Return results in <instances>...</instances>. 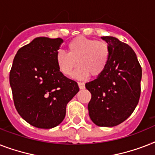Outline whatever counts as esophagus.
I'll use <instances>...</instances> for the list:
<instances>
[{"label": "esophagus", "mask_w": 155, "mask_h": 155, "mask_svg": "<svg viewBox=\"0 0 155 155\" xmlns=\"http://www.w3.org/2000/svg\"><path fill=\"white\" fill-rule=\"evenodd\" d=\"M78 85H79V87H80V89H84V88H85V84H84V83H81V82H79V83H78Z\"/></svg>", "instance_id": "obj_1"}]
</instances>
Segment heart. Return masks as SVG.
<instances>
[{"label": "heart", "mask_w": 155, "mask_h": 155, "mask_svg": "<svg viewBox=\"0 0 155 155\" xmlns=\"http://www.w3.org/2000/svg\"><path fill=\"white\" fill-rule=\"evenodd\" d=\"M68 52L59 50L56 54V65L63 75H71L77 64L80 67L72 75L76 80H86L90 75L99 76L105 71L110 58L106 42L80 36L68 43Z\"/></svg>", "instance_id": "1"}]
</instances>
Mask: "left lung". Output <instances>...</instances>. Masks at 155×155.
I'll use <instances>...</instances> for the list:
<instances>
[{"mask_svg": "<svg viewBox=\"0 0 155 155\" xmlns=\"http://www.w3.org/2000/svg\"><path fill=\"white\" fill-rule=\"evenodd\" d=\"M110 48L105 71L85 84L91 94L89 116L99 127H114L125 121L139 103L142 68L128 45L113 36L101 37Z\"/></svg>", "mask_w": 155, "mask_h": 155, "instance_id": "1", "label": "left lung"}]
</instances>
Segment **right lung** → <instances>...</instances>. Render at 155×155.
I'll return each instance as SVG.
<instances>
[{"label": "right lung", "mask_w": 155, "mask_h": 155, "mask_svg": "<svg viewBox=\"0 0 155 155\" xmlns=\"http://www.w3.org/2000/svg\"><path fill=\"white\" fill-rule=\"evenodd\" d=\"M61 38L36 37L17 51L9 83L17 112L35 127L50 129L62 123L67 104L80 91L56 63Z\"/></svg>", "instance_id": "obj_1"}]
</instances>
